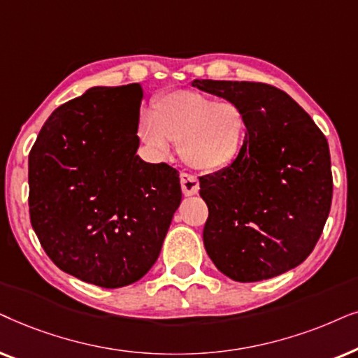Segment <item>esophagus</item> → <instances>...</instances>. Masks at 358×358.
<instances>
[{
    "mask_svg": "<svg viewBox=\"0 0 358 358\" xmlns=\"http://www.w3.org/2000/svg\"><path fill=\"white\" fill-rule=\"evenodd\" d=\"M180 183H182V192L185 196H193L199 192V182L196 176L189 173H180Z\"/></svg>",
    "mask_w": 358,
    "mask_h": 358,
    "instance_id": "1",
    "label": "esophagus"
}]
</instances>
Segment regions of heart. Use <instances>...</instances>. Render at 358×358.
Here are the masks:
<instances>
[{
  "mask_svg": "<svg viewBox=\"0 0 358 358\" xmlns=\"http://www.w3.org/2000/svg\"><path fill=\"white\" fill-rule=\"evenodd\" d=\"M249 117L241 104L209 94L178 90L160 96L154 113L142 114L137 136L155 155L178 144L182 160L192 169L213 173L227 169L244 149Z\"/></svg>",
  "mask_w": 358,
  "mask_h": 358,
  "instance_id": "1",
  "label": "heart"
}]
</instances>
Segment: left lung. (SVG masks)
Listing matches in <instances>:
<instances>
[{
  "mask_svg": "<svg viewBox=\"0 0 358 358\" xmlns=\"http://www.w3.org/2000/svg\"><path fill=\"white\" fill-rule=\"evenodd\" d=\"M193 87L244 108L249 129L232 165L199 178L208 204L203 242L236 282L273 278L308 259L332 201L327 141L282 90L255 82L194 80Z\"/></svg>",
  "mask_w": 358,
  "mask_h": 358,
  "instance_id": "left-lung-1",
  "label": "left lung"
}]
</instances>
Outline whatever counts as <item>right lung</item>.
<instances>
[{
  "label": "right lung",
  "instance_id": "right-lung-1",
  "mask_svg": "<svg viewBox=\"0 0 358 358\" xmlns=\"http://www.w3.org/2000/svg\"><path fill=\"white\" fill-rule=\"evenodd\" d=\"M139 83L93 87L50 114L29 154V214L49 259L121 288L159 259L182 201L178 171L139 149Z\"/></svg>",
  "mask_w": 358,
  "mask_h": 358
}]
</instances>
